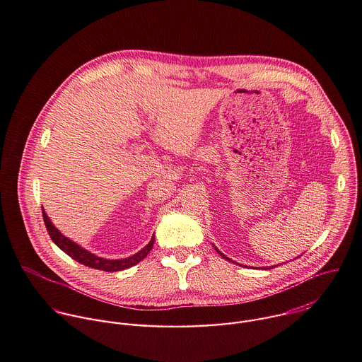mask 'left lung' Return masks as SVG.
<instances>
[{
	"label": "left lung",
	"instance_id": "1",
	"mask_svg": "<svg viewBox=\"0 0 362 362\" xmlns=\"http://www.w3.org/2000/svg\"><path fill=\"white\" fill-rule=\"evenodd\" d=\"M215 249H216V252H218V253H219V255H221V256H222V257H225V259H228V261H230V259H229V257H228V256H225V255H223V253H222V252H221V250H219V249H218V247H216V246H215ZM272 268H274V267H272Z\"/></svg>",
	"mask_w": 362,
	"mask_h": 362
}]
</instances>
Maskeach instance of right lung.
<instances>
[{
  "instance_id": "obj_1",
  "label": "right lung",
  "mask_w": 362,
  "mask_h": 362,
  "mask_svg": "<svg viewBox=\"0 0 362 362\" xmlns=\"http://www.w3.org/2000/svg\"><path fill=\"white\" fill-rule=\"evenodd\" d=\"M42 219H44V223H45V228H47V232H48L51 240H53L63 252H66L70 257H73V259L77 261L78 264H83V265H86L88 268L98 269V271L116 272V271H123V269H127L130 267H134L140 261L144 259V257L147 256V253L151 250L153 243H154V235H153L151 240L141 250H139L136 255L124 257V259H106V257H100V256L88 252L87 249L81 247L80 245H77L76 242H73L71 239L64 236L53 225V222L49 221V218L44 212V209H42Z\"/></svg>"
}]
</instances>
